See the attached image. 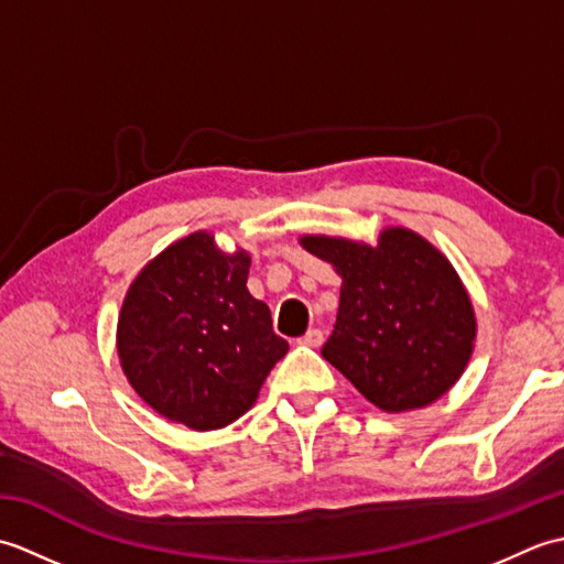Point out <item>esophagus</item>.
Segmentation results:
<instances>
[{
    "mask_svg": "<svg viewBox=\"0 0 564 564\" xmlns=\"http://www.w3.org/2000/svg\"><path fill=\"white\" fill-rule=\"evenodd\" d=\"M322 341H325V334H322L319 329H307L303 337L297 339V344L310 346V349H317V346H322Z\"/></svg>",
    "mask_w": 564,
    "mask_h": 564,
    "instance_id": "1",
    "label": "esophagus"
}]
</instances>
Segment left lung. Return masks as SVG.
Returning <instances> with one entry per match:
<instances>
[{
    "label": "left lung",
    "mask_w": 564,
    "mask_h": 564,
    "mask_svg": "<svg viewBox=\"0 0 564 564\" xmlns=\"http://www.w3.org/2000/svg\"><path fill=\"white\" fill-rule=\"evenodd\" d=\"M303 249L341 275L337 325L322 356L388 414L443 398L477 339L470 293L448 257L402 225L361 239L303 235Z\"/></svg>",
    "instance_id": "left-lung-1"
}]
</instances>
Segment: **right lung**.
Masks as SVG:
<instances>
[{
	"label": "right lung",
	"mask_w": 564,
	"mask_h": 564,
	"mask_svg": "<svg viewBox=\"0 0 564 564\" xmlns=\"http://www.w3.org/2000/svg\"><path fill=\"white\" fill-rule=\"evenodd\" d=\"M251 257L198 230L150 259L123 297L116 327L121 368L140 400L170 422L215 431L257 402L289 351L269 305L247 291Z\"/></svg>",
	"instance_id": "obj_1"
}]
</instances>
